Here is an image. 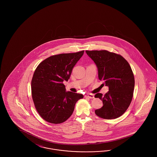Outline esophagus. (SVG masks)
<instances>
[{
  "mask_svg": "<svg viewBox=\"0 0 157 157\" xmlns=\"http://www.w3.org/2000/svg\"><path fill=\"white\" fill-rule=\"evenodd\" d=\"M85 97L90 98V99H93V98H94V95L93 94H88V95H85Z\"/></svg>",
  "mask_w": 157,
  "mask_h": 157,
  "instance_id": "34e87169",
  "label": "esophagus"
}]
</instances>
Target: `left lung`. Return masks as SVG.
I'll use <instances>...</instances> for the list:
<instances>
[{
	"label": "left lung",
	"instance_id": "8db88e82",
	"mask_svg": "<svg viewBox=\"0 0 157 157\" xmlns=\"http://www.w3.org/2000/svg\"><path fill=\"white\" fill-rule=\"evenodd\" d=\"M98 70V78L104 81L109 91L103 95L98 93L103 106L95 110L98 117L112 120L124 114L131 104L135 86L134 74L127 60L119 54L106 50L86 51Z\"/></svg>",
	"mask_w": 157,
	"mask_h": 157
}]
</instances>
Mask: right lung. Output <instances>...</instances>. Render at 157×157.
Returning a JSON list of instances; mask_svg holds the SVG:
<instances>
[{
  "label": "right lung",
  "mask_w": 157,
  "mask_h": 157,
  "mask_svg": "<svg viewBox=\"0 0 157 157\" xmlns=\"http://www.w3.org/2000/svg\"><path fill=\"white\" fill-rule=\"evenodd\" d=\"M84 51L51 56L41 62L31 81L32 97L35 107L44 120L61 124L72 115L76 102L82 94L66 92L63 81H67L75 64Z\"/></svg>",
  "instance_id": "1"
}]
</instances>
